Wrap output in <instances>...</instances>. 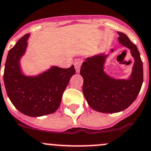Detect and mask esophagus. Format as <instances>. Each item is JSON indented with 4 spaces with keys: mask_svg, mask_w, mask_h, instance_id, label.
Listing matches in <instances>:
<instances>
[{
    "mask_svg": "<svg viewBox=\"0 0 151 151\" xmlns=\"http://www.w3.org/2000/svg\"><path fill=\"white\" fill-rule=\"evenodd\" d=\"M81 64H82L81 60H76L75 62H74V67H75V69L77 72H80Z\"/></svg>",
    "mask_w": 151,
    "mask_h": 151,
    "instance_id": "1",
    "label": "esophagus"
}]
</instances>
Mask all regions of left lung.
Instances as JSON below:
<instances>
[{
	"instance_id": "8db88e82",
	"label": "left lung",
	"mask_w": 151,
	"mask_h": 151,
	"mask_svg": "<svg viewBox=\"0 0 151 151\" xmlns=\"http://www.w3.org/2000/svg\"><path fill=\"white\" fill-rule=\"evenodd\" d=\"M118 35L119 43L129 49L134 58L128 80L114 79L105 73L104 64L108 55L104 54L86 58L80 68L83 94L89 106L98 112L116 113L126 109L137 99L143 83L142 61L137 46L124 33Z\"/></svg>"
}]
</instances>
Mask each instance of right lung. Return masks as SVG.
I'll list each match as a JSON object with an SVG mask.
<instances>
[{"label":"right lung","mask_w":151,"mask_h":151,"mask_svg":"<svg viewBox=\"0 0 151 151\" xmlns=\"http://www.w3.org/2000/svg\"><path fill=\"white\" fill-rule=\"evenodd\" d=\"M29 36V34L25 35L9 51L4 82L14 106L26 116L37 117L53 114L58 110L63 93L76 71L73 65L68 68L52 66L37 76L24 75L20 60L26 52Z\"/></svg>","instance_id":"right-lung-1"}]
</instances>
